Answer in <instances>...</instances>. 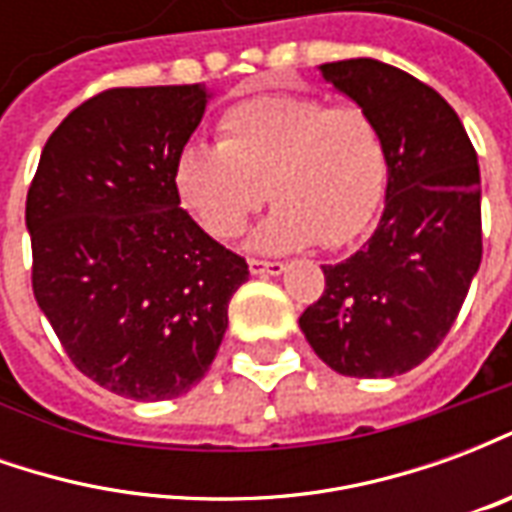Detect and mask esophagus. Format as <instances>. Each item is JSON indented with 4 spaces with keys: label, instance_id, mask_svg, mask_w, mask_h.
Returning a JSON list of instances; mask_svg holds the SVG:
<instances>
[{
    "label": "esophagus",
    "instance_id": "34e87169",
    "mask_svg": "<svg viewBox=\"0 0 512 512\" xmlns=\"http://www.w3.org/2000/svg\"><path fill=\"white\" fill-rule=\"evenodd\" d=\"M252 277H279L285 271V263L279 260H249Z\"/></svg>",
    "mask_w": 512,
    "mask_h": 512
}]
</instances>
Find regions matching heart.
Segmentation results:
<instances>
[{
    "label": "heart",
    "mask_w": 512,
    "mask_h": 512,
    "mask_svg": "<svg viewBox=\"0 0 512 512\" xmlns=\"http://www.w3.org/2000/svg\"><path fill=\"white\" fill-rule=\"evenodd\" d=\"M219 145L180 147L172 183L205 233L230 241L263 205L274 211L252 249L290 252L343 246L373 222L386 186V153L376 123L356 106L310 95H255L219 117Z\"/></svg>",
    "instance_id": "b5f03b06"
}]
</instances>
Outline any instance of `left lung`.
I'll return each instance as SVG.
<instances>
[{"instance_id": "8db88e82", "label": "left lung", "mask_w": 512, "mask_h": 512, "mask_svg": "<svg viewBox=\"0 0 512 512\" xmlns=\"http://www.w3.org/2000/svg\"><path fill=\"white\" fill-rule=\"evenodd\" d=\"M321 76L376 123L386 200L370 241L323 266L299 326L340 376H403L447 337L483 260L477 153L455 109L400 68L359 57Z\"/></svg>"}]
</instances>
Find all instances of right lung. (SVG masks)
Segmentation results:
<instances>
[{"mask_svg": "<svg viewBox=\"0 0 512 512\" xmlns=\"http://www.w3.org/2000/svg\"><path fill=\"white\" fill-rule=\"evenodd\" d=\"M208 98L205 84L95 95L49 136L27 194L38 307L84 376L142 403L208 373L249 277L172 183Z\"/></svg>", "mask_w": 512, "mask_h": 512, "instance_id": "1", "label": "right lung"}]
</instances>
